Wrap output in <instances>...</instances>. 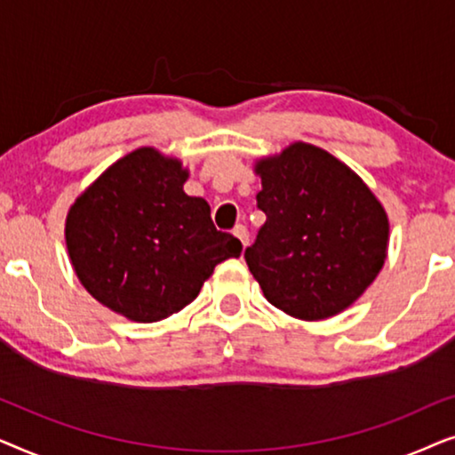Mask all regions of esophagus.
<instances>
[{"label": "esophagus", "mask_w": 455, "mask_h": 455, "mask_svg": "<svg viewBox=\"0 0 455 455\" xmlns=\"http://www.w3.org/2000/svg\"><path fill=\"white\" fill-rule=\"evenodd\" d=\"M234 235L242 242V246L248 244V229H246V226H242V223H238V226L234 228Z\"/></svg>", "instance_id": "34e87169"}]
</instances>
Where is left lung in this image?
<instances>
[{
	"instance_id": "obj_1",
	"label": "left lung",
	"mask_w": 455,
	"mask_h": 455,
	"mask_svg": "<svg viewBox=\"0 0 455 455\" xmlns=\"http://www.w3.org/2000/svg\"><path fill=\"white\" fill-rule=\"evenodd\" d=\"M254 172L267 221L244 259L265 298L302 321L346 310L387 257L383 204L350 167L307 142L257 161Z\"/></svg>"
}]
</instances>
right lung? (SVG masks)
Listing matches in <instances>:
<instances>
[{
  "label": "right lung",
  "instance_id": "1",
  "mask_svg": "<svg viewBox=\"0 0 455 455\" xmlns=\"http://www.w3.org/2000/svg\"><path fill=\"white\" fill-rule=\"evenodd\" d=\"M188 170L142 147L108 167L68 211L66 246L86 291L136 323H155L195 300L242 244L188 196Z\"/></svg>",
  "mask_w": 455,
  "mask_h": 455
}]
</instances>
